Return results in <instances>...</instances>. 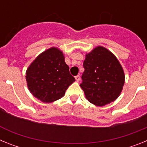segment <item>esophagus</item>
Here are the masks:
<instances>
[{
    "mask_svg": "<svg viewBox=\"0 0 147 147\" xmlns=\"http://www.w3.org/2000/svg\"><path fill=\"white\" fill-rule=\"evenodd\" d=\"M75 79H76V82H80V76L78 75V76H75Z\"/></svg>",
    "mask_w": 147,
    "mask_h": 147,
    "instance_id": "34e87169",
    "label": "esophagus"
}]
</instances>
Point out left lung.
I'll return each mask as SVG.
<instances>
[{
  "label": "left lung",
  "mask_w": 147,
  "mask_h": 147,
  "mask_svg": "<svg viewBox=\"0 0 147 147\" xmlns=\"http://www.w3.org/2000/svg\"><path fill=\"white\" fill-rule=\"evenodd\" d=\"M83 66L80 87L90 103L103 107L119 98L125 75L119 59L110 51L98 45L85 54Z\"/></svg>",
  "instance_id": "left-lung-1"
}]
</instances>
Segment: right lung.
Returning a JSON list of instances; mask_svg holds the SVG:
<instances>
[{
  "mask_svg": "<svg viewBox=\"0 0 147 147\" xmlns=\"http://www.w3.org/2000/svg\"><path fill=\"white\" fill-rule=\"evenodd\" d=\"M26 80L30 93L44 103L64 96L75 81L65 62L64 54L57 47L49 48L35 58L26 71Z\"/></svg>",
  "mask_w": 147,
  "mask_h": 147,
  "instance_id": "add662e5",
  "label": "right lung"
}]
</instances>
